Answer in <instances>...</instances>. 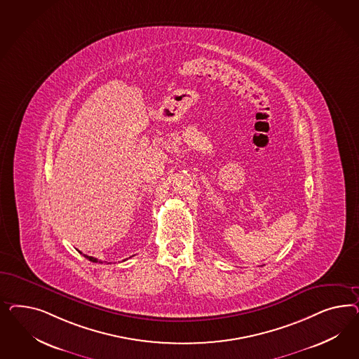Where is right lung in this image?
I'll return each mask as SVG.
<instances>
[{"mask_svg":"<svg viewBox=\"0 0 359 359\" xmlns=\"http://www.w3.org/2000/svg\"><path fill=\"white\" fill-rule=\"evenodd\" d=\"M87 258L88 261L93 262V263H102L101 261H98L97 258H93V257H89V255H84Z\"/></svg>","mask_w":359,"mask_h":359,"instance_id":"add662e5","label":"right lung"}]
</instances>
